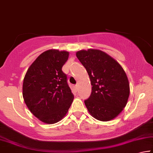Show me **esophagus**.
<instances>
[{
	"label": "esophagus",
	"instance_id": "1",
	"mask_svg": "<svg viewBox=\"0 0 153 153\" xmlns=\"http://www.w3.org/2000/svg\"><path fill=\"white\" fill-rule=\"evenodd\" d=\"M74 88H75V90H76V91H78V90H79V85H76L74 86Z\"/></svg>",
	"mask_w": 153,
	"mask_h": 153
}]
</instances>
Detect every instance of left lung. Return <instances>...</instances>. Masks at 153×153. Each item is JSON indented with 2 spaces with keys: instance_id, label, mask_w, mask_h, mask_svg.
<instances>
[{
  "instance_id": "obj_1",
  "label": "left lung",
  "mask_w": 153,
  "mask_h": 153,
  "mask_svg": "<svg viewBox=\"0 0 153 153\" xmlns=\"http://www.w3.org/2000/svg\"><path fill=\"white\" fill-rule=\"evenodd\" d=\"M90 79L91 93L85 105L92 117L100 121L114 119L125 107L130 94L127 76L114 58L97 49L76 53Z\"/></svg>"
}]
</instances>
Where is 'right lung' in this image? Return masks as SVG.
I'll use <instances>...</instances> for the list:
<instances>
[{
	"mask_svg": "<svg viewBox=\"0 0 153 153\" xmlns=\"http://www.w3.org/2000/svg\"><path fill=\"white\" fill-rule=\"evenodd\" d=\"M69 52L51 49L42 53L28 68L22 96L30 111L42 123L52 124L64 117L74 99L62 67Z\"/></svg>",
	"mask_w": 153,
	"mask_h": 153,
	"instance_id": "add662e5",
	"label": "right lung"
}]
</instances>
